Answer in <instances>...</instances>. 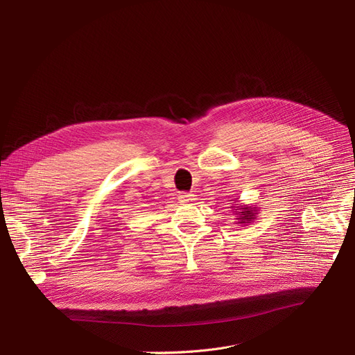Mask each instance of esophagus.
Listing matches in <instances>:
<instances>
[{"instance_id": "obj_1", "label": "esophagus", "mask_w": 355, "mask_h": 355, "mask_svg": "<svg viewBox=\"0 0 355 355\" xmlns=\"http://www.w3.org/2000/svg\"><path fill=\"white\" fill-rule=\"evenodd\" d=\"M178 200H180V202H191V201L197 200V196L193 193H181Z\"/></svg>"}]
</instances>
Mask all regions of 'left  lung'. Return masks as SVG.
I'll return each instance as SVG.
<instances>
[{"label": "left lung", "mask_w": 355, "mask_h": 355, "mask_svg": "<svg viewBox=\"0 0 355 355\" xmlns=\"http://www.w3.org/2000/svg\"><path fill=\"white\" fill-rule=\"evenodd\" d=\"M234 209V213L239 214L237 220L239 223H252L257 216V207L250 206H232Z\"/></svg>", "instance_id": "obj_1"}]
</instances>
